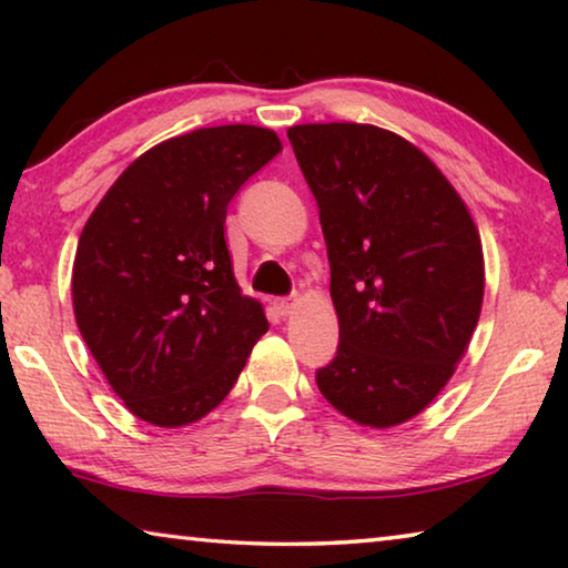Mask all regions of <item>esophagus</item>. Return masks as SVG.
Listing matches in <instances>:
<instances>
[{
  "instance_id": "34e87169",
  "label": "esophagus",
  "mask_w": 568,
  "mask_h": 568,
  "mask_svg": "<svg viewBox=\"0 0 568 568\" xmlns=\"http://www.w3.org/2000/svg\"><path fill=\"white\" fill-rule=\"evenodd\" d=\"M273 307L281 315H291L293 307H295V297H277V301L273 303Z\"/></svg>"
}]
</instances>
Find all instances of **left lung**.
I'll list each match as a JSON object with an SVG mask.
<instances>
[{"instance_id": "1", "label": "left lung", "mask_w": 568, "mask_h": 568, "mask_svg": "<svg viewBox=\"0 0 568 568\" xmlns=\"http://www.w3.org/2000/svg\"><path fill=\"white\" fill-rule=\"evenodd\" d=\"M287 138L321 210L341 328L315 383L361 426H398L438 396L476 331L478 230L444 172L396 132L328 122Z\"/></svg>"}]
</instances>
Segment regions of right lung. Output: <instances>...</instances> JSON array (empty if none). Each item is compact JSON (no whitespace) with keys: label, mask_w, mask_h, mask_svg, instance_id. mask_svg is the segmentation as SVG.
Segmentation results:
<instances>
[{"label":"right lung","mask_w":568,"mask_h":568,"mask_svg":"<svg viewBox=\"0 0 568 568\" xmlns=\"http://www.w3.org/2000/svg\"><path fill=\"white\" fill-rule=\"evenodd\" d=\"M281 150L255 124L180 134L134 160L84 225L77 328L140 420L178 428L207 416L267 331L263 305L233 275L225 215Z\"/></svg>","instance_id":"1"}]
</instances>
